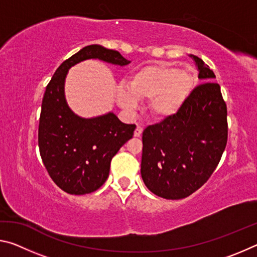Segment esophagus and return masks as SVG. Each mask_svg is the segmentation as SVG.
Wrapping results in <instances>:
<instances>
[{
  "mask_svg": "<svg viewBox=\"0 0 257 257\" xmlns=\"http://www.w3.org/2000/svg\"><path fill=\"white\" fill-rule=\"evenodd\" d=\"M143 130H144V128H143V125L138 124V125H137V128L135 129V133H134L135 137H141V136H142V133H143Z\"/></svg>",
  "mask_w": 257,
  "mask_h": 257,
  "instance_id": "esophagus-1",
  "label": "esophagus"
}]
</instances>
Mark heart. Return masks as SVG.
Here are the masks:
<instances>
[{"label": "heart", "mask_w": 257, "mask_h": 257, "mask_svg": "<svg viewBox=\"0 0 257 257\" xmlns=\"http://www.w3.org/2000/svg\"><path fill=\"white\" fill-rule=\"evenodd\" d=\"M196 77L188 69L149 64L134 70L128 85L116 87V99L123 108L134 110L138 99L149 101L155 118H168L180 110L193 90Z\"/></svg>", "instance_id": "obj_1"}]
</instances>
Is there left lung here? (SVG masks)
Here are the masks:
<instances>
[{"mask_svg":"<svg viewBox=\"0 0 257 257\" xmlns=\"http://www.w3.org/2000/svg\"><path fill=\"white\" fill-rule=\"evenodd\" d=\"M204 82L172 116L143 132L144 184L165 199L188 197L210 179L228 141L227 104L210 67L193 56Z\"/></svg>","mask_w":257,"mask_h":257,"instance_id":"obj_1","label":"left lung"}]
</instances>
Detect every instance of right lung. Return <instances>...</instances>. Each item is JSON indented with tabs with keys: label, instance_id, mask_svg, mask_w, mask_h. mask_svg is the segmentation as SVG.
<instances>
[{
	"label": "right lung",
	"instance_id": "obj_1",
	"mask_svg": "<svg viewBox=\"0 0 257 257\" xmlns=\"http://www.w3.org/2000/svg\"><path fill=\"white\" fill-rule=\"evenodd\" d=\"M87 59L119 66L130 63L118 51L88 45L64 61L46 86L38 125L41 158L55 185L71 195L93 193L106 181L112 158L133 138L136 128L122 123L113 113L82 119L69 108L64 98L67 72Z\"/></svg>",
	"mask_w": 257,
	"mask_h": 257
}]
</instances>
